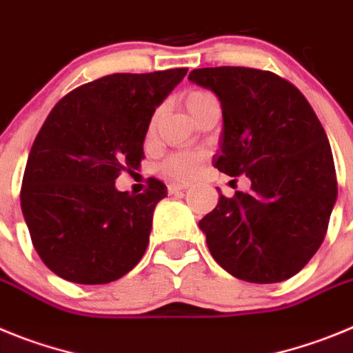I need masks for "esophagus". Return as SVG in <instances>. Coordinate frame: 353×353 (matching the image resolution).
<instances>
[{
    "label": "esophagus",
    "mask_w": 353,
    "mask_h": 353,
    "mask_svg": "<svg viewBox=\"0 0 353 353\" xmlns=\"http://www.w3.org/2000/svg\"><path fill=\"white\" fill-rule=\"evenodd\" d=\"M188 188H190V183H170L169 184V193L172 195V193L183 192V190H188Z\"/></svg>",
    "instance_id": "34e87169"
}]
</instances>
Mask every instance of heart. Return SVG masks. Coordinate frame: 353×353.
Returning a JSON list of instances; mask_svg holds the SVG:
<instances>
[{"instance_id":"heart-1","label":"heart","mask_w":353,"mask_h":353,"mask_svg":"<svg viewBox=\"0 0 353 353\" xmlns=\"http://www.w3.org/2000/svg\"><path fill=\"white\" fill-rule=\"evenodd\" d=\"M216 98L211 93L202 90H193L190 91L186 97H184V107L188 110V114H195L196 110L202 109L204 105L214 101ZM200 154L195 153H177L174 157H170L169 160L163 163V169L170 174V176L176 177H192L195 176L196 170H199L200 165Z\"/></svg>"}]
</instances>
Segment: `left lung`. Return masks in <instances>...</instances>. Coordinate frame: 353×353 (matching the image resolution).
<instances>
[{"label": "left lung", "mask_w": 353, "mask_h": 353, "mask_svg": "<svg viewBox=\"0 0 353 353\" xmlns=\"http://www.w3.org/2000/svg\"><path fill=\"white\" fill-rule=\"evenodd\" d=\"M188 79L220 100L223 128L212 165L252 181L248 193L220 195L199 221L212 259L250 283L292 278L322 244L338 199L322 123L304 94L272 72L218 66Z\"/></svg>", "instance_id": "8db88e82"}]
</instances>
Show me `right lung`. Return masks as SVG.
<instances>
[{
    "instance_id": "right-lung-1",
    "label": "right lung",
    "mask_w": 353,
    "mask_h": 353,
    "mask_svg": "<svg viewBox=\"0 0 353 353\" xmlns=\"http://www.w3.org/2000/svg\"><path fill=\"white\" fill-rule=\"evenodd\" d=\"M186 72L107 75L50 110L28 157L21 208L34 250L54 274L103 285L142 259L167 186L149 179L145 193L130 195L116 179L139 169L151 117Z\"/></svg>"
}]
</instances>
